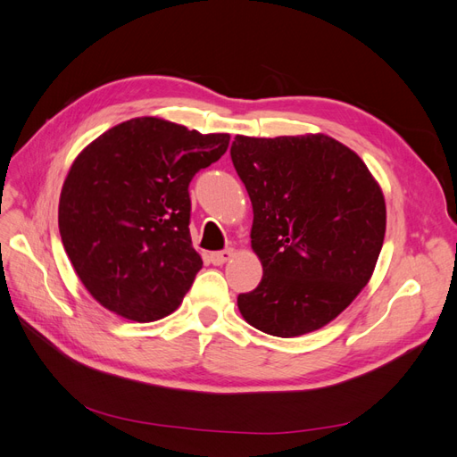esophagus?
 Listing matches in <instances>:
<instances>
[{
  "label": "esophagus",
  "mask_w": 457,
  "mask_h": 457,
  "mask_svg": "<svg viewBox=\"0 0 457 457\" xmlns=\"http://www.w3.org/2000/svg\"><path fill=\"white\" fill-rule=\"evenodd\" d=\"M230 257H232V252H230V250L213 252V253H210V262H212V265L220 267V265H225V262H227Z\"/></svg>",
  "instance_id": "1"
}]
</instances>
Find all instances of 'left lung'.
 <instances>
[{
  "mask_svg": "<svg viewBox=\"0 0 457 457\" xmlns=\"http://www.w3.org/2000/svg\"><path fill=\"white\" fill-rule=\"evenodd\" d=\"M230 158L253 207L252 250L262 278L238 295L244 320L299 337L337 318L370 282L386 207L354 150L324 133L237 135Z\"/></svg>",
  "mask_w": 457,
  "mask_h": 457,
  "instance_id": "left-lung-1",
  "label": "left lung"
}]
</instances>
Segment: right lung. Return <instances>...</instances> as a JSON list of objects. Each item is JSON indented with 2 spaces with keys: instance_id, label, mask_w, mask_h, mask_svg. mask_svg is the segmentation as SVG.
I'll return each instance as SVG.
<instances>
[{
  "instance_id": "obj_1",
  "label": "right lung",
  "mask_w": 457,
  "mask_h": 457,
  "mask_svg": "<svg viewBox=\"0 0 457 457\" xmlns=\"http://www.w3.org/2000/svg\"><path fill=\"white\" fill-rule=\"evenodd\" d=\"M228 143V133L143 116L110 128L76 156L61 190L59 230L99 305L133 322L179 309L204 265L190 240L188 183Z\"/></svg>"
}]
</instances>
